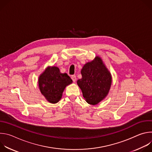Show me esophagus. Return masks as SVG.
Returning <instances> with one entry per match:
<instances>
[{
	"mask_svg": "<svg viewBox=\"0 0 152 152\" xmlns=\"http://www.w3.org/2000/svg\"><path fill=\"white\" fill-rule=\"evenodd\" d=\"M71 78H72V79L73 80V81L75 82H76V76H75V75H72V76H71Z\"/></svg>",
	"mask_w": 152,
	"mask_h": 152,
	"instance_id": "esophagus-1",
	"label": "esophagus"
}]
</instances>
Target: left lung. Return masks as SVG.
<instances>
[{"mask_svg": "<svg viewBox=\"0 0 152 152\" xmlns=\"http://www.w3.org/2000/svg\"><path fill=\"white\" fill-rule=\"evenodd\" d=\"M82 78L77 81L86 102L96 104L103 100L110 91L111 76L100 57L84 65Z\"/></svg>", "mask_w": 152, "mask_h": 152, "instance_id": "8db88e82", "label": "left lung"}]
</instances>
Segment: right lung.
Wrapping results in <instances>:
<instances>
[{"mask_svg":"<svg viewBox=\"0 0 152 152\" xmlns=\"http://www.w3.org/2000/svg\"><path fill=\"white\" fill-rule=\"evenodd\" d=\"M67 73H61L56 67H48L39 76L38 85L42 94L52 103H57L66 86L72 83Z\"/></svg>","mask_w":152,"mask_h":152,"instance_id":"add662e5","label":"right lung"}]
</instances>
